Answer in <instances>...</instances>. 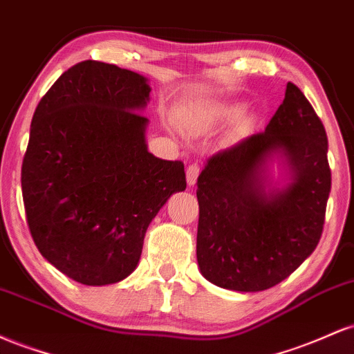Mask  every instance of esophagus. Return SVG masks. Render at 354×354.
I'll use <instances>...</instances> for the list:
<instances>
[{
	"instance_id": "esophagus-1",
	"label": "esophagus",
	"mask_w": 354,
	"mask_h": 354,
	"mask_svg": "<svg viewBox=\"0 0 354 354\" xmlns=\"http://www.w3.org/2000/svg\"><path fill=\"white\" fill-rule=\"evenodd\" d=\"M198 174H200V166L198 165H189L186 168V183H188V186L196 185Z\"/></svg>"
}]
</instances>
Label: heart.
<instances>
[{"mask_svg": "<svg viewBox=\"0 0 354 354\" xmlns=\"http://www.w3.org/2000/svg\"><path fill=\"white\" fill-rule=\"evenodd\" d=\"M236 108L233 106H225V104H213V106H205V108H194L189 111H185L181 115V123L186 129L193 133H200L203 129L208 128L209 124H213L218 118L230 115L231 111H234Z\"/></svg>", "mask_w": 354, "mask_h": 354, "instance_id": "b5f03b06", "label": "heart"}]
</instances>
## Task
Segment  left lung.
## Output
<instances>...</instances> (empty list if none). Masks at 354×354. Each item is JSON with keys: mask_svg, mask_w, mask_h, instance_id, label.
I'll list each match as a JSON object with an SVG mask.
<instances>
[{"mask_svg": "<svg viewBox=\"0 0 354 354\" xmlns=\"http://www.w3.org/2000/svg\"><path fill=\"white\" fill-rule=\"evenodd\" d=\"M330 191L324 126L288 83L265 131L219 149L198 176L201 274L241 293L281 283L318 246Z\"/></svg>", "mask_w": 354, "mask_h": 354, "instance_id": "8db88e82", "label": "left lung"}]
</instances>
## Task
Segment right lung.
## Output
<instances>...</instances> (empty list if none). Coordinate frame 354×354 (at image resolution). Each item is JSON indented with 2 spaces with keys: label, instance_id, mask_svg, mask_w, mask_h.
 Here are the masks:
<instances>
[{
  "label": "right lung",
  "instance_id": "add662e5",
  "mask_svg": "<svg viewBox=\"0 0 354 354\" xmlns=\"http://www.w3.org/2000/svg\"><path fill=\"white\" fill-rule=\"evenodd\" d=\"M148 78L83 61L43 96L21 168L28 226L56 270L88 286L128 278L146 230L186 189L185 166L148 151Z\"/></svg>",
  "mask_w": 354,
  "mask_h": 354
}]
</instances>
